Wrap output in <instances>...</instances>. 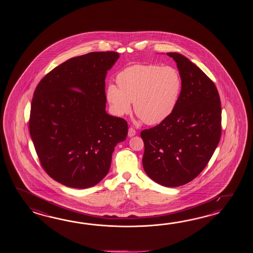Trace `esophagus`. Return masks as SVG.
Instances as JSON below:
<instances>
[{"mask_svg": "<svg viewBox=\"0 0 253 253\" xmlns=\"http://www.w3.org/2000/svg\"><path fill=\"white\" fill-rule=\"evenodd\" d=\"M136 134V132H135V130H134L133 127H129L128 128V137H132V136H134V134Z\"/></svg>", "mask_w": 253, "mask_h": 253, "instance_id": "esophagus-1", "label": "esophagus"}]
</instances>
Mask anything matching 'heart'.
Here are the masks:
<instances>
[{"label":"heart","mask_w":253,"mask_h":253,"mask_svg":"<svg viewBox=\"0 0 253 253\" xmlns=\"http://www.w3.org/2000/svg\"><path fill=\"white\" fill-rule=\"evenodd\" d=\"M119 87L110 84L106 97L116 116L134 112L146 124H159L169 118L177 106L183 81L175 68L156 64H135L117 77Z\"/></svg>","instance_id":"b5f03b06"}]
</instances>
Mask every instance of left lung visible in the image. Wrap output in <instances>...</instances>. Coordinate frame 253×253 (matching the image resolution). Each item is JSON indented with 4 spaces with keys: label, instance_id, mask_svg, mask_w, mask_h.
Wrapping results in <instances>:
<instances>
[{
    "label": "left lung",
    "instance_id": "1",
    "mask_svg": "<svg viewBox=\"0 0 253 253\" xmlns=\"http://www.w3.org/2000/svg\"><path fill=\"white\" fill-rule=\"evenodd\" d=\"M183 81L177 106L158 126L141 132L143 167L156 183L176 187L194 180L210 161L221 133V107L214 83L190 59L167 52Z\"/></svg>",
    "mask_w": 253,
    "mask_h": 253
}]
</instances>
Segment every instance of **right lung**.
I'll return each mask as SVG.
<instances>
[{
	"mask_svg": "<svg viewBox=\"0 0 253 253\" xmlns=\"http://www.w3.org/2000/svg\"><path fill=\"white\" fill-rule=\"evenodd\" d=\"M119 58L114 51L71 58L34 92L29 124L33 145L46 172L68 187L99 183L115 146L126 138L127 123L106 111L105 80Z\"/></svg>",
	"mask_w": 253,
	"mask_h": 253,
	"instance_id": "1",
	"label": "right lung"
}]
</instances>
